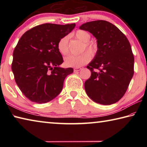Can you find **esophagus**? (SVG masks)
Wrapping results in <instances>:
<instances>
[{
  "label": "esophagus",
  "mask_w": 147,
  "mask_h": 147,
  "mask_svg": "<svg viewBox=\"0 0 147 147\" xmlns=\"http://www.w3.org/2000/svg\"><path fill=\"white\" fill-rule=\"evenodd\" d=\"M80 70H81V68L80 67L74 68V72H78V71H80Z\"/></svg>",
  "instance_id": "esophagus-1"
}]
</instances>
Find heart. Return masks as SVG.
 Returning <instances> with one entry per match:
<instances>
[{"mask_svg": "<svg viewBox=\"0 0 147 147\" xmlns=\"http://www.w3.org/2000/svg\"><path fill=\"white\" fill-rule=\"evenodd\" d=\"M74 37L84 44L82 48V52L87 51L88 52H85L78 56L70 55L65 59V64L67 67H80L84 65L89 63L91 60V56H94L97 52L98 47L95 42L89 41L91 39V34L88 32L78 30L74 34ZM69 36H66L59 39L58 43V49L59 53L63 56L67 55L69 53Z\"/></svg>", "mask_w": 147, "mask_h": 147, "instance_id": "1", "label": "heart"}]
</instances>
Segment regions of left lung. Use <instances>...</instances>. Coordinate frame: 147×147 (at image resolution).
<instances>
[{
	"instance_id": "obj_1",
	"label": "left lung",
	"mask_w": 147,
	"mask_h": 147,
	"mask_svg": "<svg viewBox=\"0 0 147 147\" xmlns=\"http://www.w3.org/2000/svg\"><path fill=\"white\" fill-rule=\"evenodd\" d=\"M80 29L97 39V52L87 66L91 74L84 84L86 93L96 103H115L127 91L134 73L130 42L117 27L103 20L83 24Z\"/></svg>"
}]
</instances>
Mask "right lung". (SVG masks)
<instances>
[{
    "mask_svg": "<svg viewBox=\"0 0 147 147\" xmlns=\"http://www.w3.org/2000/svg\"><path fill=\"white\" fill-rule=\"evenodd\" d=\"M45 23L26 31L13 53L11 69L15 80L24 96L34 102L43 104L60 93L65 77L73 69L61 68L63 62L58 43L75 27Z\"/></svg>",
    "mask_w": 147,
    "mask_h": 147,
    "instance_id": "obj_1",
    "label": "right lung"
}]
</instances>
